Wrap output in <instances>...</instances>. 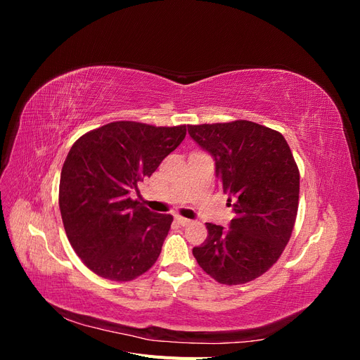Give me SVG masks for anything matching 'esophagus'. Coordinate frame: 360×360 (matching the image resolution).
I'll list each match as a JSON object with an SVG mask.
<instances>
[{
    "instance_id": "esophagus-1",
    "label": "esophagus",
    "mask_w": 360,
    "mask_h": 360,
    "mask_svg": "<svg viewBox=\"0 0 360 360\" xmlns=\"http://www.w3.org/2000/svg\"><path fill=\"white\" fill-rule=\"evenodd\" d=\"M176 221H177V224L181 225V226L191 224V219H186V217H183V216H176Z\"/></svg>"
}]
</instances>
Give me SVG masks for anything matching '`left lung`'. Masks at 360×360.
<instances>
[{
  "instance_id": "8db88e82",
  "label": "left lung",
  "mask_w": 360,
  "mask_h": 360,
  "mask_svg": "<svg viewBox=\"0 0 360 360\" xmlns=\"http://www.w3.org/2000/svg\"><path fill=\"white\" fill-rule=\"evenodd\" d=\"M188 132L213 156L236 213L230 228L205 224L209 234L193 257L219 284H246L266 274L290 240L299 207L297 163L284 136L248 120L189 124Z\"/></svg>"
}]
</instances>
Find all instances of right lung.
<instances>
[{
    "label": "right lung",
    "mask_w": 360,
    "mask_h": 360,
    "mask_svg": "<svg viewBox=\"0 0 360 360\" xmlns=\"http://www.w3.org/2000/svg\"><path fill=\"white\" fill-rule=\"evenodd\" d=\"M184 136V124L114 122L72 146L60 179L61 219L76 255L96 275L126 282L156 263L172 216L150 212L129 193Z\"/></svg>",
    "instance_id": "obj_1"
}]
</instances>
